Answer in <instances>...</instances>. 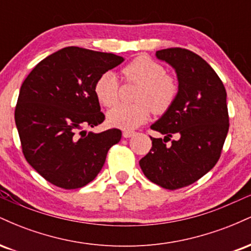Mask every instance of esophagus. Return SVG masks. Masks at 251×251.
I'll list each match as a JSON object with an SVG mask.
<instances>
[{
    "label": "esophagus",
    "mask_w": 251,
    "mask_h": 251,
    "mask_svg": "<svg viewBox=\"0 0 251 251\" xmlns=\"http://www.w3.org/2000/svg\"><path fill=\"white\" fill-rule=\"evenodd\" d=\"M134 135V132H131V131H124L123 132V137L124 138H131Z\"/></svg>",
    "instance_id": "esophagus-1"
}]
</instances>
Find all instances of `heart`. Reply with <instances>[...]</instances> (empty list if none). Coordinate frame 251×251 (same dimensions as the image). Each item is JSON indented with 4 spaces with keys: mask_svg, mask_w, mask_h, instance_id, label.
Instances as JSON below:
<instances>
[{
    "mask_svg": "<svg viewBox=\"0 0 251 251\" xmlns=\"http://www.w3.org/2000/svg\"><path fill=\"white\" fill-rule=\"evenodd\" d=\"M128 81L139 83L132 105L114 106L107 112V123L113 127L134 129L149 119L151 109L154 113H164L171 107L177 97L178 86L174 77L166 75L160 63L146 56L135 57L123 70ZM94 93L101 105L109 107L118 101L119 81L116 73L106 72L94 85Z\"/></svg>",
    "mask_w": 251,
    "mask_h": 251,
    "instance_id": "b5f03b06",
    "label": "heart"
}]
</instances>
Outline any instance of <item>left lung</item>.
I'll return each mask as SVG.
<instances>
[{"label":"left lung","mask_w":251,"mask_h":251,"mask_svg":"<svg viewBox=\"0 0 251 251\" xmlns=\"http://www.w3.org/2000/svg\"><path fill=\"white\" fill-rule=\"evenodd\" d=\"M177 74L174 103L151 128L165 135L152 138V149L139 162L144 175L164 189L195 183L216 165L229 129L226 92L205 60L183 48L155 51ZM172 135L177 137L170 144Z\"/></svg>","instance_id":"8db88e82"}]
</instances>
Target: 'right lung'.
Wrapping results in <instances>:
<instances>
[{
  "label": "right lung",
  "mask_w": 251,
  "mask_h": 251,
  "mask_svg": "<svg viewBox=\"0 0 251 251\" xmlns=\"http://www.w3.org/2000/svg\"><path fill=\"white\" fill-rule=\"evenodd\" d=\"M124 57L66 47L40 61L25 77L15 108L22 151L37 174L62 189L87 185L101 171L122 131L96 133L105 119L94 85Z\"/></svg>",
  "instance_id": "right-lung-1"
}]
</instances>
